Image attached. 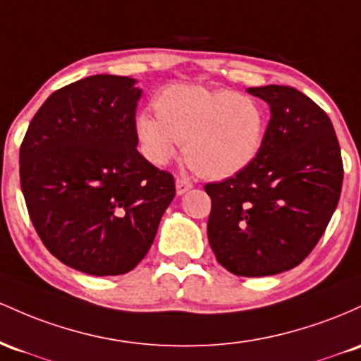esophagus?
I'll list each match as a JSON object with an SVG mask.
<instances>
[{
	"label": "esophagus",
	"mask_w": 361,
	"mask_h": 361,
	"mask_svg": "<svg viewBox=\"0 0 361 361\" xmlns=\"http://www.w3.org/2000/svg\"><path fill=\"white\" fill-rule=\"evenodd\" d=\"M191 188H192V184L188 179H182V177H177L176 179V189H177V194H179V196H182L184 192H188Z\"/></svg>",
	"instance_id": "obj_1"
}]
</instances>
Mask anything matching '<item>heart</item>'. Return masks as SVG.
I'll return each instance as SVG.
<instances>
[{
    "label": "heart",
    "instance_id": "b5f03b06",
    "mask_svg": "<svg viewBox=\"0 0 361 361\" xmlns=\"http://www.w3.org/2000/svg\"><path fill=\"white\" fill-rule=\"evenodd\" d=\"M155 114L137 116L143 155L152 164L165 165L184 143L185 160L209 179L242 172L264 140V107L245 93L170 85L157 95Z\"/></svg>",
    "mask_w": 361,
    "mask_h": 361
}]
</instances>
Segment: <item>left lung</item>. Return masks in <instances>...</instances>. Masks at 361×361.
Segmentation results:
<instances>
[{"label":"left lung","instance_id":"1","mask_svg":"<svg viewBox=\"0 0 361 361\" xmlns=\"http://www.w3.org/2000/svg\"><path fill=\"white\" fill-rule=\"evenodd\" d=\"M247 92L268 102L271 119L252 164L204 185L208 240L230 273L271 276L300 264L326 232L341 196V148L305 93L285 85Z\"/></svg>","mask_w":361,"mask_h":361}]
</instances>
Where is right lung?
<instances>
[{"label":"right lung","instance_id":"add662e5","mask_svg":"<svg viewBox=\"0 0 361 361\" xmlns=\"http://www.w3.org/2000/svg\"><path fill=\"white\" fill-rule=\"evenodd\" d=\"M135 83L95 75L59 88L20 147V185L35 232L63 264L93 276L135 269L176 196L172 173L136 149Z\"/></svg>","mask_w":361,"mask_h":361}]
</instances>
